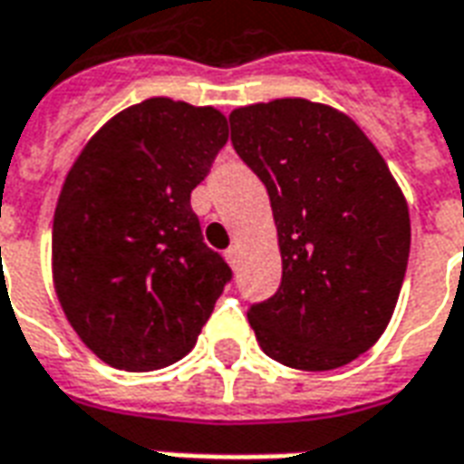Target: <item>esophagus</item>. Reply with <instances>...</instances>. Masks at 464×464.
Masks as SVG:
<instances>
[{
  "mask_svg": "<svg viewBox=\"0 0 464 464\" xmlns=\"http://www.w3.org/2000/svg\"><path fill=\"white\" fill-rule=\"evenodd\" d=\"M226 258H228V263H231V266H238V258H241V248H238V246H231V248L226 251Z\"/></svg>",
  "mask_w": 464,
  "mask_h": 464,
  "instance_id": "34e87169",
  "label": "esophagus"
}]
</instances>
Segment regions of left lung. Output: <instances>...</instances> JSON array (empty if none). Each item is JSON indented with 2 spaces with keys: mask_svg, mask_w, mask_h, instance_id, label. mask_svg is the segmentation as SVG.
I'll use <instances>...</instances> for the list:
<instances>
[{
  "mask_svg": "<svg viewBox=\"0 0 464 464\" xmlns=\"http://www.w3.org/2000/svg\"><path fill=\"white\" fill-rule=\"evenodd\" d=\"M236 153L266 186L283 278L248 321L268 358L333 370L388 328L410 256L405 196L350 116L276 99L228 116Z\"/></svg>",
  "mask_w": 464,
  "mask_h": 464,
  "instance_id": "left-lung-1",
  "label": "left lung"
}]
</instances>
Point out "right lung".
<instances>
[{
    "instance_id": "right-lung-1",
    "label": "right lung",
    "mask_w": 464,
    "mask_h": 464,
    "mask_svg": "<svg viewBox=\"0 0 464 464\" xmlns=\"http://www.w3.org/2000/svg\"><path fill=\"white\" fill-rule=\"evenodd\" d=\"M226 141L228 121L213 106L156 96L109 119L66 173L54 288L76 335L111 368L181 360L231 281L191 208Z\"/></svg>"
}]
</instances>
